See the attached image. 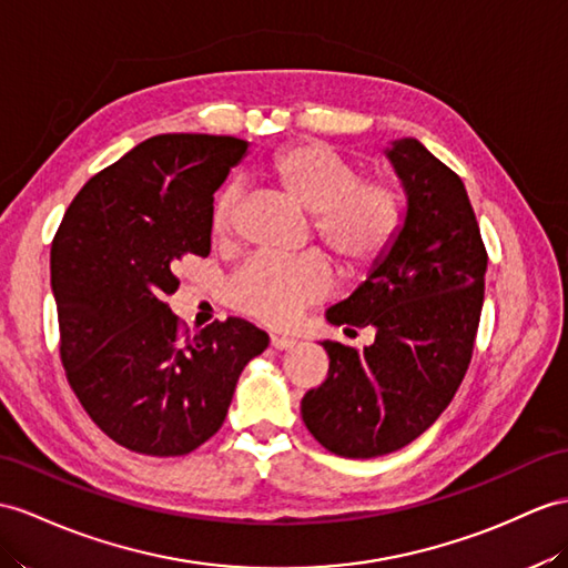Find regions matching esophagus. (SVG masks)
I'll return each mask as SVG.
<instances>
[{
    "label": "esophagus",
    "mask_w": 568,
    "mask_h": 568,
    "mask_svg": "<svg viewBox=\"0 0 568 568\" xmlns=\"http://www.w3.org/2000/svg\"><path fill=\"white\" fill-rule=\"evenodd\" d=\"M270 344H272L274 349L284 352V349H292V347H296V339H292V337H280V335H272V337H270Z\"/></svg>",
    "instance_id": "obj_1"
}]
</instances>
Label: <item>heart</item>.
I'll use <instances>...</instances> for the list:
<instances>
[{"instance_id":"heart-1","label":"heart","mask_w":568,"mask_h":568,"mask_svg":"<svg viewBox=\"0 0 568 568\" xmlns=\"http://www.w3.org/2000/svg\"><path fill=\"white\" fill-rule=\"evenodd\" d=\"M257 178L301 214L311 216L315 239L349 276L371 272L390 253L405 210L403 197L383 178H358L354 163L317 142L288 144L260 165ZM233 197L221 195L210 214L216 245L231 241ZM332 288L321 255L292 262L251 260L229 282L226 298L236 311L267 325H288Z\"/></svg>"}]
</instances>
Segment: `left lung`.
<instances>
[{"label": "left lung", "mask_w": 568, "mask_h": 568, "mask_svg": "<svg viewBox=\"0 0 568 568\" xmlns=\"http://www.w3.org/2000/svg\"><path fill=\"white\" fill-rule=\"evenodd\" d=\"M405 192V221L390 253L327 323L373 327L364 352L321 342L323 385L301 399L317 444L342 458H378L412 444L460 388L484 303L487 251L463 180L419 140L385 146ZM354 332V329H352Z\"/></svg>", "instance_id": "left-lung-1"}]
</instances>
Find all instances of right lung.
<instances>
[{"instance_id":"1","label":"right lung","mask_w":568,"mask_h":568,"mask_svg":"<svg viewBox=\"0 0 568 568\" xmlns=\"http://www.w3.org/2000/svg\"><path fill=\"white\" fill-rule=\"evenodd\" d=\"M247 149L236 136H151L79 190L52 241L69 385L134 453L171 458L212 438L241 371L270 344L241 317L180 335L165 303L178 260L210 255L214 192Z\"/></svg>"}]
</instances>
